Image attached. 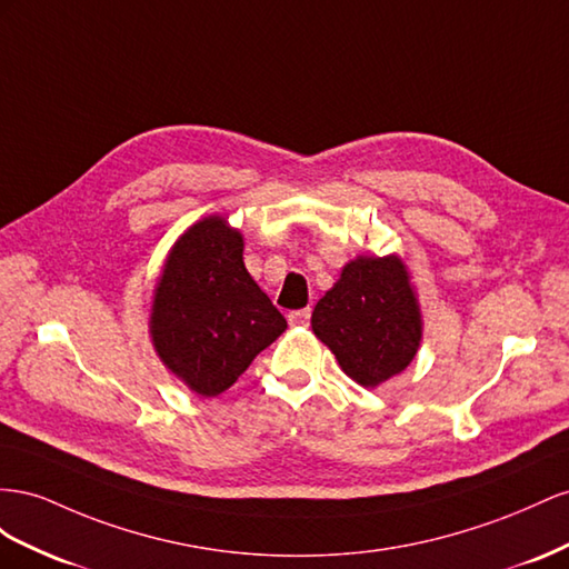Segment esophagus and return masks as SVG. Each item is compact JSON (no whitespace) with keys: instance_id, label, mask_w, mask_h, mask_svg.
Returning a JSON list of instances; mask_svg holds the SVG:
<instances>
[{"instance_id":"obj_1","label":"esophagus","mask_w":569,"mask_h":569,"mask_svg":"<svg viewBox=\"0 0 569 569\" xmlns=\"http://www.w3.org/2000/svg\"><path fill=\"white\" fill-rule=\"evenodd\" d=\"M310 317H312L310 307H307V310L288 312V323H290V327H307V323H310Z\"/></svg>"}]
</instances>
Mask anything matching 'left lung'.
Instances as JSON below:
<instances>
[{
	"label": "left lung",
	"mask_w": 569,
	"mask_h": 569,
	"mask_svg": "<svg viewBox=\"0 0 569 569\" xmlns=\"http://www.w3.org/2000/svg\"><path fill=\"white\" fill-rule=\"evenodd\" d=\"M312 331L365 388L400 375L421 340L419 302L402 259L362 254L348 262L317 302Z\"/></svg>",
	"instance_id": "1"
}]
</instances>
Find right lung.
Here are the masks:
<instances>
[{"mask_svg":"<svg viewBox=\"0 0 569 569\" xmlns=\"http://www.w3.org/2000/svg\"><path fill=\"white\" fill-rule=\"evenodd\" d=\"M242 262V236L207 217L176 240L154 288L150 333L173 375L190 391L214 398L286 331Z\"/></svg>","mask_w":569,"mask_h":569,"instance_id":"right-lung-1","label":"right lung"}]
</instances>
